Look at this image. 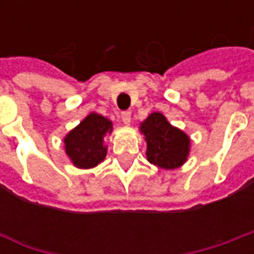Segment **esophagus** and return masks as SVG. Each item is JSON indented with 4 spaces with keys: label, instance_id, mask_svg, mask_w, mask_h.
Returning a JSON list of instances; mask_svg holds the SVG:
<instances>
[{
    "label": "esophagus",
    "instance_id": "34e87169",
    "mask_svg": "<svg viewBox=\"0 0 254 254\" xmlns=\"http://www.w3.org/2000/svg\"><path fill=\"white\" fill-rule=\"evenodd\" d=\"M130 117H132L130 111H124V113L121 114L122 122H124V124H127V125H129V124H130V120H132Z\"/></svg>",
    "mask_w": 254,
    "mask_h": 254
}]
</instances>
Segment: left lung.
I'll use <instances>...</instances> for the list:
<instances>
[{"mask_svg":"<svg viewBox=\"0 0 254 254\" xmlns=\"http://www.w3.org/2000/svg\"><path fill=\"white\" fill-rule=\"evenodd\" d=\"M147 141V159L160 169H178L188 160L190 138L181 129L173 127L162 113H152L140 125Z\"/></svg>","mask_w":254,"mask_h":254,"instance_id":"1","label":"left lung"}]
</instances>
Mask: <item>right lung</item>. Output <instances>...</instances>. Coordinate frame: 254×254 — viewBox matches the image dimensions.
Wrapping results in <instances>:
<instances>
[{
    "label": "right lung",
    "mask_w": 254,
    "mask_h": 254,
    "mask_svg": "<svg viewBox=\"0 0 254 254\" xmlns=\"http://www.w3.org/2000/svg\"><path fill=\"white\" fill-rule=\"evenodd\" d=\"M111 132L110 120L91 113L65 136V154L78 169H92L105 160L107 147L103 138Z\"/></svg>",
    "instance_id": "right-lung-1"
}]
</instances>
